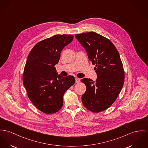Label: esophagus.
I'll return each instance as SVG.
<instances>
[{
	"mask_svg": "<svg viewBox=\"0 0 148 148\" xmlns=\"http://www.w3.org/2000/svg\"><path fill=\"white\" fill-rule=\"evenodd\" d=\"M80 79L79 78H75V82H76L77 83H79L80 82Z\"/></svg>",
	"mask_w": 148,
	"mask_h": 148,
	"instance_id": "1",
	"label": "esophagus"
}]
</instances>
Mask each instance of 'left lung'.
I'll return each instance as SVG.
<instances>
[{
	"mask_svg": "<svg viewBox=\"0 0 148 148\" xmlns=\"http://www.w3.org/2000/svg\"><path fill=\"white\" fill-rule=\"evenodd\" d=\"M76 39L87 52L97 74L95 81L83 78L86 86L82 95L83 105L99 113L109 108L115 101L125 81V73L120 55L113 43L95 32L76 34Z\"/></svg>",
	"mask_w": 148,
	"mask_h": 148,
	"instance_id": "left-lung-1",
	"label": "left lung"
}]
</instances>
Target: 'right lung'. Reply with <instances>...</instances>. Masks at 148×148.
Returning <instances> with one entry per match:
<instances>
[{
	"label": "right lung",
	"instance_id": "1",
	"mask_svg": "<svg viewBox=\"0 0 148 148\" xmlns=\"http://www.w3.org/2000/svg\"><path fill=\"white\" fill-rule=\"evenodd\" d=\"M72 35H56L38 42L27 58L23 84L30 101L41 112L53 114L63 105V96L75 82L74 77L58 75L55 65Z\"/></svg>",
	"mask_w": 148,
	"mask_h": 148
}]
</instances>
